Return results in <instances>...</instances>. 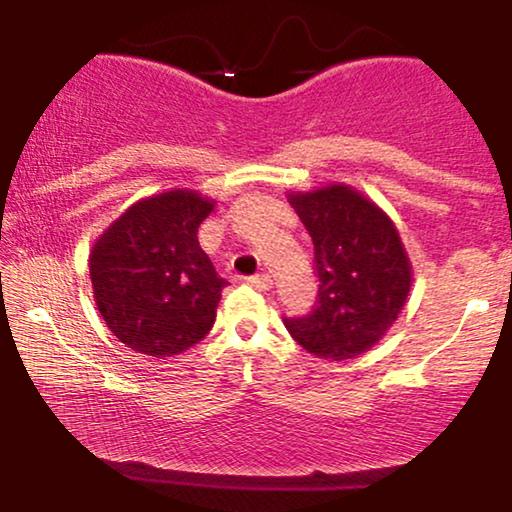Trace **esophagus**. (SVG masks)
Instances as JSON below:
<instances>
[{
	"label": "esophagus",
	"mask_w": 512,
	"mask_h": 512,
	"mask_svg": "<svg viewBox=\"0 0 512 512\" xmlns=\"http://www.w3.org/2000/svg\"><path fill=\"white\" fill-rule=\"evenodd\" d=\"M250 284L255 286V289H260V291H269V289H272V276H267V274L252 276Z\"/></svg>",
	"instance_id": "obj_1"
}]
</instances>
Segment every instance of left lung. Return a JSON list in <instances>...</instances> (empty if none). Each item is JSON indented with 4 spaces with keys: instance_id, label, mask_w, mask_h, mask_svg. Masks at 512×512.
<instances>
[{
    "instance_id": "8db88e82",
    "label": "left lung",
    "mask_w": 512,
    "mask_h": 512,
    "mask_svg": "<svg viewBox=\"0 0 512 512\" xmlns=\"http://www.w3.org/2000/svg\"><path fill=\"white\" fill-rule=\"evenodd\" d=\"M286 197L313 238L320 276L315 310L286 317V330L317 358L366 354L395 325L414 281L397 226L373 199L344 182Z\"/></svg>"
}]
</instances>
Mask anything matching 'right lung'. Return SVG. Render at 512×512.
<instances>
[{
    "label": "right lung",
    "mask_w": 512,
    "mask_h": 512,
    "mask_svg": "<svg viewBox=\"0 0 512 512\" xmlns=\"http://www.w3.org/2000/svg\"><path fill=\"white\" fill-rule=\"evenodd\" d=\"M214 207L199 190L173 187L134 202L93 243L98 313L137 354L178 356L214 325L226 281L197 240Z\"/></svg>",
    "instance_id": "obj_1"
}]
</instances>
